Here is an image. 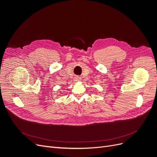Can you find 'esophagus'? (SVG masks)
<instances>
[{"label":"esophagus","mask_w":157,"mask_h":157,"mask_svg":"<svg viewBox=\"0 0 157 157\" xmlns=\"http://www.w3.org/2000/svg\"><path fill=\"white\" fill-rule=\"evenodd\" d=\"M80 79H81V78H80V77H76V78H75V80H76V81H80Z\"/></svg>","instance_id":"obj_1"}]
</instances>
